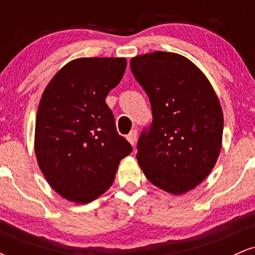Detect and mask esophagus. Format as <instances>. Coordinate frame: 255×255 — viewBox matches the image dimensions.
<instances>
[{"instance_id":"esophagus-1","label":"esophagus","mask_w":255,"mask_h":255,"mask_svg":"<svg viewBox=\"0 0 255 255\" xmlns=\"http://www.w3.org/2000/svg\"><path fill=\"white\" fill-rule=\"evenodd\" d=\"M127 140L129 141V144L131 146H134V144H135V141H136V130H131L130 133L127 135Z\"/></svg>"}]
</instances>
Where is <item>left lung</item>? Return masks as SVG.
<instances>
[{"mask_svg":"<svg viewBox=\"0 0 255 255\" xmlns=\"http://www.w3.org/2000/svg\"><path fill=\"white\" fill-rule=\"evenodd\" d=\"M130 69L150 98L153 116L137 141V163L152 184L184 194L209 176L221 153L219 99L206 75L182 55H137Z\"/></svg>","mask_w":255,"mask_h":255,"instance_id":"1","label":"left lung"}]
</instances>
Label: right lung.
Listing matches in <instances>:
<instances>
[{
    "label": "right lung",
    "mask_w": 255,
    "mask_h": 255,
    "mask_svg": "<svg viewBox=\"0 0 255 255\" xmlns=\"http://www.w3.org/2000/svg\"><path fill=\"white\" fill-rule=\"evenodd\" d=\"M124 57L75 58L46 85L36 118L34 152L44 177L66 200L87 204L110 188L131 146L116 130L108 93Z\"/></svg>",
    "instance_id": "add662e5"
}]
</instances>
